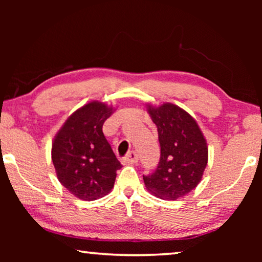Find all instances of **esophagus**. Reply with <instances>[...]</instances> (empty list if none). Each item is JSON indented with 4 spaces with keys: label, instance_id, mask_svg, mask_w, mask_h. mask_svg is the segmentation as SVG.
<instances>
[{
    "label": "esophagus",
    "instance_id": "1",
    "mask_svg": "<svg viewBox=\"0 0 262 262\" xmlns=\"http://www.w3.org/2000/svg\"><path fill=\"white\" fill-rule=\"evenodd\" d=\"M123 163H128V164H133V163H137L139 162V156L135 151H130L128 152L127 156L122 159Z\"/></svg>",
    "mask_w": 262,
    "mask_h": 262
}]
</instances>
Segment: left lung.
Wrapping results in <instances>:
<instances>
[{"mask_svg": "<svg viewBox=\"0 0 262 262\" xmlns=\"http://www.w3.org/2000/svg\"><path fill=\"white\" fill-rule=\"evenodd\" d=\"M157 126L161 158L152 173L143 176L145 187L164 200H176L200 183L208 162L205 137L196 121L172 104L149 106Z\"/></svg>", "mask_w": 262, "mask_h": 262, "instance_id": "left-lung-1", "label": "left lung"}]
</instances>
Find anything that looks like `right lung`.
Instances as JSON below:
<instances>
[{"label": "right lung", "instance_id": "add662e5", "mask_svg": "<svg viewBox=\"0 0 262 262\" xmlns=\"http://www.w3.org/2000/svg\"><path fill=\"white\" fill-rule=\"evenodd\" d=\"M112 107L92 101L68 118L52 145L60 183L81 200L103 198L113 188L121 164L103 133Z\"/></svg>", "mask_w": 262, "mask_h": 262}]
</instances>
